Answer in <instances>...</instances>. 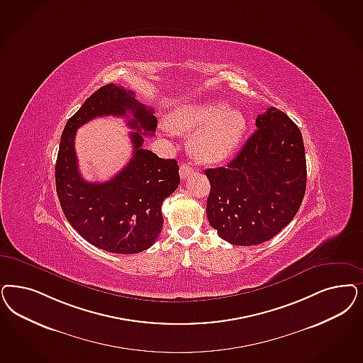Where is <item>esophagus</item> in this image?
I'll use <instances>...</instances> for the list:
<instances>
[{"label": "esophagus", "instance_id": "esophagus-1", "mask_svg": "<svg viewBox=\"0 0 363 363\" xmlns=\"http://www.w3.org/2000/svg\"><path fill=\"white\" fill-rule=\"evenodd\" d=\"M193 173H194V169H193L190 164L182 163V164L179 166V175H181V178H182V179H185L186 177H189L190 174H193Z\"/></svg>", "mask_w": 363, "mask_h": 363}]
</instances>
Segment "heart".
Instances as JSON below:
<instances>
[{
	"mask_svg": "<svg viewBox=\"0 0 363 363\" xmlns=\"http://www.w3.org/2000/svg\"><path fill=\"white\" fill-rule=\"evenodd\" d=\"M170 122L179 130L200 128L191 138V149L205 162L225 160L238 147L247 130L244 113L224 101L185 107L177 111Z\"/></svg>",
	"mask_w": 363,
	"mask_h": 363,
	"instance_id": "obj_1",
	"label": "heart"
}]
</instances>
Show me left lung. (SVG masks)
<instances>
[{
    "mask_svg": "<svg viewBox=\"0 0 363 363\" xmlns=\"http://www.w3.org/2000/svg\"><path fill=\"white\" fill-rule=\"evenodd\" d=\"M257 130L225 167L206 169L209 224L233 245H256L292 221L306 193L307 166L299 127L269 107Z\"/></svg>",
    "mask_w": 363,
    "mask_h": 363,
    "instance_id": "obj_1",
    "label": "left lung"
}]
</instances>
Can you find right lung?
<instances>
[{
    "label": "right lung",
    "instance_id": "obj_1",
    "mask_svg": "<svg viewBox=\"0 0 363 363\" xmlns=\"http://www.w3.org/2000/svg\"><path fill=\"white\" fill-rule=\"evenodd\" d=\"M154 110L130 89L110 83L100 87L64 127L55 167L62 209L82 238L100 250L131 255L150 248L162 230L161 206L179 185L178 162L143 149L145 135L157 128ZM123 116L136 131L133 157L110 182L87 183L78 173L75 130L98 116ZM132 118H129V115Z\"/></svg>",
    "mask_w": 363,
    "mask_h": 363
}]
</instances>
